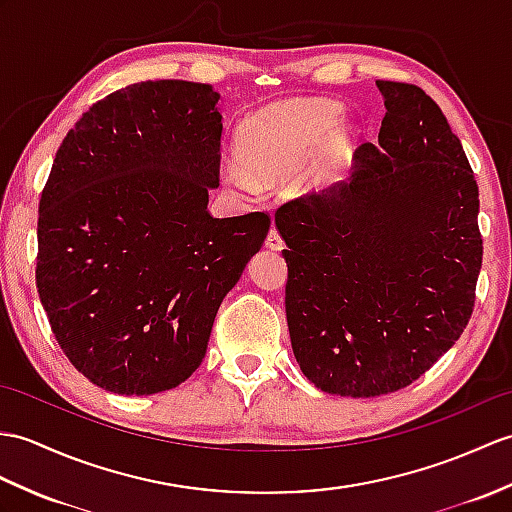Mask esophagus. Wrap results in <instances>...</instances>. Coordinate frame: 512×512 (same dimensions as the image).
Segmentation results:
<instances>
[{"instance_id": "1", "label": "esophagus", "mask_w": 512, "mask_h": 512, "mask_svg": "<svg viewBox=\"0 0 512 512\" xmlns=\"http://www.w3.org/2000/svg\"><path fill=\"white\" fill-rule=\"evenodd\" d=\"M266 246L270 248V251H281V248L285 246V244H283V240H281L279 231H277L275 227L270 229V233H268V237H266Z\"/></svg>"}]
</instances>
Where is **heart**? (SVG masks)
Wrapping results in <instances>:
<instances>
[{"label":"heart","instance_id":"b5f03b06","mask_svg":"<svg viewBox=\"0 0 512 512\" xmlns=\"http://www.w3.org/2000/svg\"><path fill=\"white\" fill-rule=\"evenodd\" d=\"M360 141L358 126L344 120L334 100H288L248 117L237 135L244 163L224 168V178L244 194L259 189L257 177H288L294 194L307 196L331 185L347 168ZM251 169L254 173L247 172Z\"/></svg>","mask_w":512,"mask_h":512}]
</instances>
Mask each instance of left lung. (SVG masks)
Wrapping results in <instances>:
<instances>
[{"label":"left lung","mask_w":512,"mask_h":512,"mask_svg":"<svg viewBox=\"0 0 512 512\" xmlns=\"http://www.w3.org/2000/svg\"><path fill=\"white\" fill-rule=\"evenodd\" d=\"M386 115L349 181L285 202V316L310 382L340 397L410 386L465 331L482 268L478 183L423 89L377 80Z\"/></svg>","instance_id":"1"}]
</instances>
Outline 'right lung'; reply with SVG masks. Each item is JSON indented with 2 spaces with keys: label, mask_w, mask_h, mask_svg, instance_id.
Wrapping results in <instances>:
<instances>
[{
  "label": "right lung",
  "mask_w": 512,
  "mask_h": 512,
  "mask_svg": "<svg viewBox=\"0 0 512 512\" xmlns=\"http://www.w3.org/2000/svg\"><path fill=\"white\" fill-rule=\"evenodd\" d=\"M220 93L146 80L95 102L56 152L39 202L37 288L63 353L117 395L183 384L270 216L213 218Z\"/></svg>",
  "instance_id": "right-lung-1"
}]
</instances>
